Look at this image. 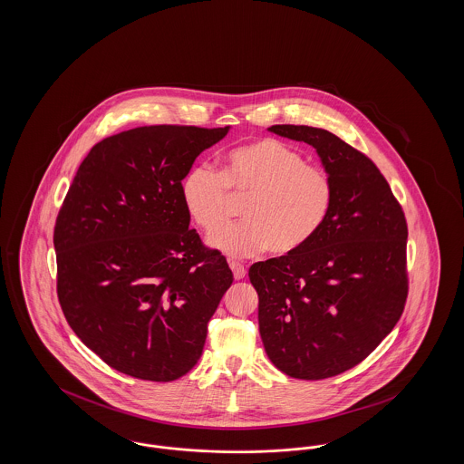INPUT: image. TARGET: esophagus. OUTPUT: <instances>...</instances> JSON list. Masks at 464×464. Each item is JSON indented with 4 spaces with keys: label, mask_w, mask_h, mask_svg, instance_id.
<instances>
[{
    "label": "esophagus",
    "mask_w": 464,
    "mask_h": 464,
    "mask_svg": "<svg viewBox=\"0 0 464 464\" xmlns=\"http://www.w3.org/2000/svg\"><path fill=\"white\" fill-rule=\"evenodd\" d=\"M229 267H231V271H233V275H235V278H237V280H242V278H245V275H246L245 266L240 265V263H237V261H231V263H229Z\"/></svg>",
    "instance_id": "obj_1"
}]
</instances>
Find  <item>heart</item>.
<instances>
[{
    "label": "heart",
    "mask_w": 464,
    "mask_h": 464,
    "mask_svg": "<svg viewBox=\"0 0 464 464\" xmlns=\"http://www.w3.org/2000/svg\"><path fill=\"white\" fill-rule=\"evenodd\" d=\"M246 198L245 222L214 233L208 243L231 257L271 250L290 256L303 250L325 226L334 208V182L278 139H257L229 150L218 172L193 165L180 180V199L207 233L231 216V197Z\"/></svg>",
    "instance_id": "1"
}]
</instances>
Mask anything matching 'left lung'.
Here are the masks:
<instances>
[{
  "instance_id": "8db88e82",
  "label": "left lung",
  "mask_w": 464,
  "mask_h": 464,
  "mask_svg": "<svg viewBox=\"0 0 464 464\" xmlns=\"http://www.w3.org/2000/svg\"><path fill=\"white\" fill-rule=\"evenodd\" d=\"M269 132L316 150L334 208L299 252L250 266L266 353L282 372L316 381L353 369L393 331L407 301V221L371 158L306 125Z\"/></svg>"
}]
</instances>
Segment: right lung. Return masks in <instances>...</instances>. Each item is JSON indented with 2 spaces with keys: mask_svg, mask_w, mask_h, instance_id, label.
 Returning a JSON list of instances; mask_svg holds the SVG:
<instances>
[{
  "mask_svg": "<svg viewBox=\"0 0 464 464\" xmlns=\"http://www.w3.org/2000/svg\"><path fill=\"white\" fill-rule=\"evenodd\" d=\"M227 132L151 125L111 135L69 186L53 229L59 303L118 372L169 382L201 356L233 273L189 229L180 180Z\"/></svg>",
  "mask_w": 464,
  "mask_h": 464,
  "instance_id": "right-lung-1",
  "label": "right lung"
}]
</instances>
